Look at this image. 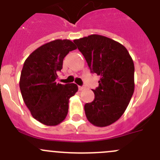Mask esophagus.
Instances as JSON below:
<instances>
[{"label":"esophagus","instance_id":"34e87169","mask_svg":"<svg viewBox=\"0 0 160 160\" xmlns=\"http://www.w3.org/2000/svg\"><path fill=\"white\" fill-rule=\"evenodd\" d=\"M78 88H79V91H83L84 90L85 88L83 87V86H78Z\"/></svg>","mask_w":160,"mask_h":160}]
</instances>
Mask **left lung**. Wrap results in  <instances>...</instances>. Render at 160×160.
<instances>
[{"mask_svg": "<svg viewBox=\"0 0 160 160\" xmlns=\"http://www.w3.org/2000/svg\"><path fill=\"white\" fill-rule=\"evenodd\" d=\"M92 72L100 76L93 90L95 99L84 105L88 120L105 127L124 114L134 92V64L123 45L107 37L92 35L75 39Z\"/></svg>", "mask_w": 160, "mask_h": 160, "instance_id": "1", "label": "left lung"}]
</instances>
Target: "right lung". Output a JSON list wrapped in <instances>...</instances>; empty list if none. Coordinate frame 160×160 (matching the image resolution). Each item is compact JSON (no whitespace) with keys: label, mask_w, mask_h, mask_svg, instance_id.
<instances>
[{"label":"right lung","mask_w":160,"mask_h":160,"mask_svg":"<svg viewBox=\"0 0 160 160\" xmlns=\"http://www.w3.org/2000/svg\"><path fill=\"white\" fill-rule=\"evenodd\" d=\"M77 49L68 39H56L42 45L29 55L23 64L19 88L32 117L49 126L65 120L68 100L78 91L75 83L56 82L63 59Z\"/></svg>","instance_id":"add662e5"}]
</instances>
